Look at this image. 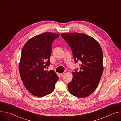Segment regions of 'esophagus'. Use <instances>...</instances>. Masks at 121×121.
<instances>
[{"label": "esophagus", "instance_id": "esophagus-1", "mask_svg": "<svg viewBox=\"0 0 121 121\" xmlns=\"http://www.w3.org/2000/svg\"><path fill=\"white\" fill-rule=\"evenodd\" d=\"M60 76L61 77H63L65 75V73H60Z\"/></svg>", "mask_w": 121, "mask_h": 121}]
</instances>
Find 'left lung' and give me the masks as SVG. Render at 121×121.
<instances>
[{"label":"left lung","instance_id":"left-lung-1","mask_svg":"<svg viewBox=\"0 0 121 121\" xmlns=\"http://www.w3.org/2000/svg\"><path fill=\"white\" fill-rule=\"evenodd\" d=\"M62 37L71 48L75 63L81 62L80 71L72 72L68 84L70 93L78 98L91 95L96 89L103 73V53L99 43L84 33H62Z\"/></svg>","mask_w":121,"mask_h":121}]
</instances>
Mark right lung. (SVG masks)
<instances>
[{
  "label": "right lung",
  "mask_w": 121,
  "mask_h": 121,
  "mask_svg": "<svg viewBox=\"0 0 121 121\" xmlns=\"http://www.w3.org/2000/svg\"><path fill=\"white\" fill-rule=\"evenodd\" d=\"M60 34L44 32L29 39L24 45L19 64L22 81L33 95L43 97L52 92L58 80L54 70L46 71L50 64L53 42Z\"/></svg>",
  "instance_id": "right-lung-1"
}]
</instances>
